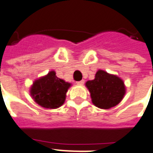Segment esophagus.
I'll return each mask as SVG.
<instances>
[{
    "label": "esophagus",
    "instance_id": "34e87169",
    "mask_svg": "<svg viewBox=\"0 0 153 153\" xmlns=\"http://www.w3.org/2000/svg\"><path fill=\"white\" fill-rule=\"evenodd\" d=\"M78 85H83L84 84V80H81V81H79L76 82Z\"/></svg>",
    "mask_w": 153,
    "mask_h": 153
}]
</instances>
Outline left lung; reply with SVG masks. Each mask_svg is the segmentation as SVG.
Masks as SVG:
<instances>
[{
    "instance_id": "obj_1",
    "label": "left lung",
    "mask_w": 153,
    "mask_h": 153,
    "mask_svg": "<svg viewBox=\"0 0 153 153\" xmlns=\"http://www.w3.org/2000/svg\"><path fill=\"white\" fill-rule=\"evenodd\" d=\"M92 103L101 109H110L118 105L126 94L123 79L103 70H99L95 79L86 82Z\"/></svg>"
}]
</instances>
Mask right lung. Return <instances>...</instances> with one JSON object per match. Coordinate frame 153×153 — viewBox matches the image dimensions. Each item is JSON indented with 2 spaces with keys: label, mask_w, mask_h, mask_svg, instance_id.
Listing matches in <instances>:
<instances>
[{
  "label": "right lung",
  "mask_w": 153,
  "mask_h": 153,
  "mask_svg": "<svg viewBox=\"0 0 153 153\" xmlns=\"http://www.w3.org/2000/svg\"><path fill=\"white\" fill-rule=\"evenodd\" d=\"M71 86V83L56 76L54 71H51L33 82L30 93L39 106L47 109H56L63 104L66 92Z\"/></svg>",
  "instance_id": "obj_1"
}]
</instances>
